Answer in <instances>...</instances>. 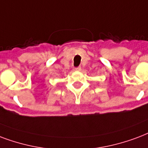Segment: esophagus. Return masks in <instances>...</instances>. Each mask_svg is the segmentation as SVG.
Returning a JSON list of instances; mask_svg holds the SVG:
<instances>
[{
    "label": "esophagus",
    "mask_w": 148,
    "mask_h": 148,
    "mask_svg": "<svg viewBox=\"0 0 148 148\" xmlns=\"http://www.w3.org/2000/svg\"><path fill=\"white\" fill-rule=\"evenodd\" d=\"M74 70V71H81V66H78V67H75Z\"/></svg>",
    "instance_id": "obj_1"
}]
</instances>
